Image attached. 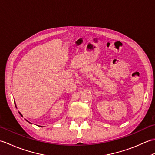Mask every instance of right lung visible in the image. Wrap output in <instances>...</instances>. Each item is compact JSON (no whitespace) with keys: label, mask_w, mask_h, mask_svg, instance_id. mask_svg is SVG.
Returning a JSON list of instances; mask_svg holds the SVG:
<instances>
[{"label":"right lung","mask_w":155,"mask_h":155,"mask_svg":"<svg viewBox=\"0 0 155 155\" xmlns=\"http://www.w3.org/2000/svg\"><path fill=\"white\" fill-rule=\"evenodd\" d=\"M15 105H16V104H15ZM19 113H20V115H21V116L22 117V115L21 114V113H20V112H19ZM26 121H27V120H26ZM29 123H30V122H29ZM40 127H42V126H40Z\"/></svg>","instance_id":"add662e5"}]
</instances>
